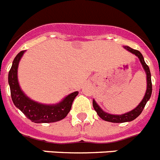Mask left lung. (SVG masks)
I'll use <instances>...</instances> for the list:
<instances>
[{
  "mask_svg": "<svg viewBox=\"0 0 160 160\" xmlns=\"http://www.w3.org/2000/svg\"><path fill=\"white\" fill-rule=\"evenodd\" d=\"M124 48H125L126 49H128V50L129 51V52H131L132 53H133V54H135L136 56H138V58L140 59L141 63L142 64V67H143V68H144L145 71H146V72L147 89H146V94H145L144 98H143V99H142V101L141 102L140 104H139L134 110L129 111L128 113L123 114V115H111V114H108L107 113V112H104V111L99 107V106L97 104L96 102H95L94 100L92 101L93 108H94L95 111H97V114L99 115V117L102 118L103 120H106V121L108 122H112V123H124V122L132 121V120L136 119L138 115H140L142 112V111L144 109L145 106H146V102H148V100L150 99V98H151V92H152V83H151V72H150V69H149V67L147 66V64L145 62L142 54L138 50L132 49V48H130V47L128 46H125Z\"/></svg>",
  "mask_w": 160,
  "mask_h": 160,
  "instance_id": "obj_1",
  "label": "left lung"
}]
</instances>
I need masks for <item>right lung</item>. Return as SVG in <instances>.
I'll use <instances>...</instances> for the list:
<instances>
[{"label":"right lung","instance_id":"right-lung-1","mask_svg":"<svg viewBox=\"0 0 160 160\" xmlns=\"http://www.w3.org/2000/svg\"><path fill=\"white\" fill-rule=\"evenodd\" d=\"M23 53L22 50L16 55L8 76L10 94L14 104L28 119L34 123H53L64 119L71 111L72 102L78 95V92H74L67 96L62 102L57 105H44L28 98L21 90L17 77L18 62Z\"/></svg>","mask_w":160,"mask_h":160}]
</instances>
